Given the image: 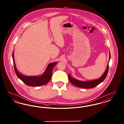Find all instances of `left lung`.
<instances>
[{"instance_id": "8db88e82", "label": "left lung", "mask_w": 124, "mask_h": 124, "mask_svg": "<svg viewBox=\"0 0 124 124\" xmlns=\"http://www.w3.org/2000/svg\"><path fill=\"white\" fill-rule=\"evenodd\" d=\"M110 58H111V54L109 52V59L106 70L105 71V72L104 73V74L102 75V76L100 77L99 78L97 79L91 80V81H80V80H77L76 79H75L71 77L70 74H68V78L71 84H72L73 85L78 86V87L82 88H92L96 86L97 85H99L100 83L102 82L106 78L108 73V69H109V62Z\"/></svg>"}]
</instances>
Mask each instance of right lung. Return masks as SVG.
Masks as SVG:
<instances>
[{"label": "right lung", "mask_w": 124, "mask_h": 124, "mask_svg": "<svg viewBox=\"0 0 124 124\" xmlns=\"http://www.w3.org/2000/svg\"><path fill=\"white\" fill-rule=\"evenodd\" d=\"M13 53H12V59L15 73L18 78L27 85L31 86H39L44 85L48 82L52 78V71L54 66L57 62L50 63L48 65L47 68L41 76H24L18 71L15 64Z\"/></svg>", "instance_id": "add662e5"}]
</instances>
